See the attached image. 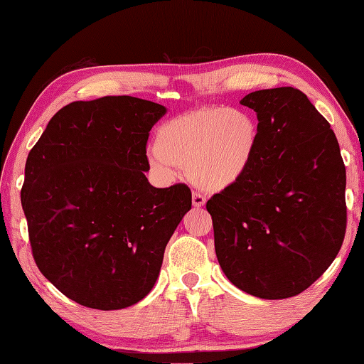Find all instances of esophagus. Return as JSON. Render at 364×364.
<instances>
[{
	"instance_id": "1",
	"label": "esophagus",
	"mask_w": 364,
	"mask_h": 364,
	"mask_svg": "<svg viewBox=\"0 0 364 364\" xmlns=\"http://www.w3.org/2000/svg\"><path fill=\"white\" fill-rule=\"evenodd\" d=\"M193 207H196V208H200V207H204L205 205V198L200 195V193H195L193 191Z\"/></svg>"
}]
</instances>
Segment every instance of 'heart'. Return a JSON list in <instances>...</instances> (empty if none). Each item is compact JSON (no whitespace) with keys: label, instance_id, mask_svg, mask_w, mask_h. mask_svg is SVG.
<instances>
[{"label":"heart","instance_id":"obj_1","mask_svg":"<svg viewBox=\"0 0 364 364\" xmlns=\"http://www.w3.org/2000/svg\"><path fill=\"white\" fill-rule=\"evenodd\" d=\"M258 126L249 112L205 107L160 126L149 165L161 179L188 169L190 179L207 191H223L243 179L252 165Z\"/></svg>","mask_w":364,"mask_h":364}]
</instances>
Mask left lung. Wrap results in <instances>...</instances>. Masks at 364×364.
Listing matches in <instances>:
<instances>
[{
  "mask_svg": "<svg viewBox=\"0 0 364 364\" xmlns=\"http://www.w3.org/2000/svg\"><path fill=\"white\" fill-rule=\"evenodd\" d=\"M258 119L243 179L208 199L215 250L233 285L260 299L293 297L326 272L346 233V166L328 121L293 87L240 101Z\"/></svg>",
  "mask_w": 364,
  "mask_h": 364,
  "instance_id": "obj_1",
  "label": "left lung"
}]
</instances>
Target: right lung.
<instances>
[{"instance_id":"add662e5","label":"right lung","mask_w":364,"mask_h":364,"mask_svg":"<svg viewBox=\"0 0 364 364\" xmlns=\"http://www.w3.org/2000/svg\"><path fill=\"white\" fill-rule=\"evenodd\" d=\"M166 107L104 96L62 107L31 149L21 205L32 255L60 293L96 310L140 302L156 285L165 247L191 191L156 188L149 131Z\"/></svg>"}]
</instances>
